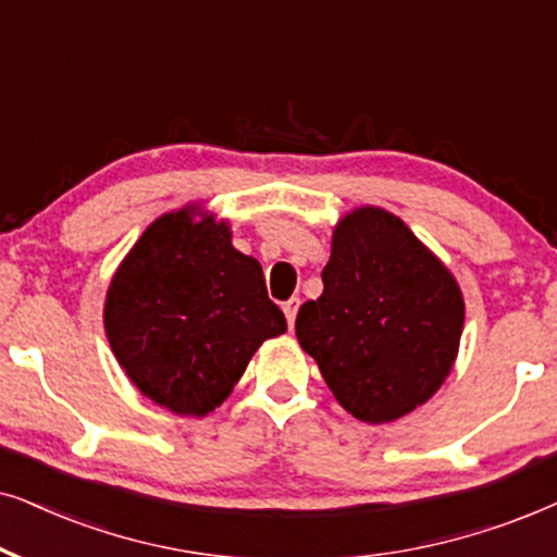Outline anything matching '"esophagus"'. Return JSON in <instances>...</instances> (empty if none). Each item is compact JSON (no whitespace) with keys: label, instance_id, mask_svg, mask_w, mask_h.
Listing matches in <instances>:
<instances>
[{"label":"esophagus","instance_id":"esophagus-1","mask_svg":"<svg viewBox=\"0 0 557 557\" xmlns=\"http://www.w3.org/2000/svg\"><path fill=\"white\" fill-rule=\"evenodd\" d=\"M298 308H300V298H290L283 306L285 318H287V323H290V329L295 325V315H298Z\"/></svg>","mask_w":557,"mask_h":557}]
</instances>
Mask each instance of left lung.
I'll return each mask as SVG.
<instances>
[{
    "label": "left lung",
    "instance_id": "obj_1",
    "mask_svg": "<svg viewBox=\"0 0 557 557\" xmlns=\"http://www.w3.org/2000/svg\"><path fill=\"white\" fill-rule=\"evenodd\" d=\"M323 295L295 336L354 418L392 422L435 395L454 367L463 298L403 219L356 209L333 232Z\"/></svg>",
    "mask_w": 557,
    "mask_h": 557
}]
</instances>
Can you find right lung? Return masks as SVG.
Masks as SVG:
<instances>
[{
  "label": "right lung",
  "instance_id": "add662e5",
  "mask_svg": "<svg viewBox=\"0 0 557 557\" xmlns=\"http://www.w3.org/2000/svg\"><path fill=\"white\" fill-rule=\"evenodd\" d=\"M103 323L145 397L177 414L216 410L264 338L287 331L262 267L226 224L188 211L154 221L111 280Z\"/></svg>",
  "mask_w": 557,
  "mask_h": 557
}]
</instances>
